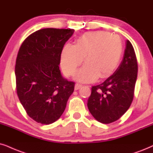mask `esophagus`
Wrapping results in <instances>:
<instances>
[{
	"label": "esophagus",
	"mask_w": 153,
	"mask_h": 153,
	"mask_svg": "<svg viewBox=\"0 0 153 153\" xmlns=\"http://www.w3.org/2000/svg\"><path fill=\"white\" fill-rule=\"evenodd\" d=\"M82 85L80 84V83H76V84H75V90H78V89L82 88Z\"/></svg>",
	"instance_id": "34e87169"
}]
</instances>
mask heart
<instances>
[{"label":"heart","instance_id":"heart-1","mask_svg":"<svg viewBox=\"0 0 153 153\" xmlns=\"http://www.w3.org/2000/svg\"><path fill=\"white\" fill-rule=\"evenodd\" d=\"M123 53L119 36L104 31L88 32L76 40L74 46L68 44L61 54V65L66 75H73L85 58L86 63L77 73L76 79L92 82L104 78L116 70Z\"/></svg>","mask_w":153,"mask_h":153}]
</instances>
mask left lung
<instances>
[{"label":"left lung","instance_id":"left-lung-1","mask_svg":"<svg viewBox=\"0 0 153 153\" xmlns=\"http://www.w3.org/2000/svg\"><path fill=\"white\" fill-rule=\"evenodd\" d=\"M138 75V63L132 44L128 40L122 61L114 73L104 82L92 86L88 100L91 114L102 123L120 119L130 107Z\"/></svg>","mask_w":153,"mask_h":153}]
</instances>
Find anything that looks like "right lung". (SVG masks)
Instances as JSON below:
<instances>
[{"label": "right lung", "mask_w": 153, "mask_h": 153, "mask_svg": "<svg viewBox=\"0 0 153 153\" xmlns=\"http://www.w3.org/2000/svg\"><path fill=\"white\" fill-rule=\"evenodd\" d=\"M71 29L45 28L23 42L15 65L17 94L30 117L50 124L61 117L75 82L59 69L63 46L74 33Z\"/></svg>", "instance_id": "add662e5"}]
</instances>
